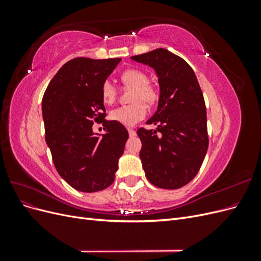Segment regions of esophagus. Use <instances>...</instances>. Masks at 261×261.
Wrapping results in <instances>:
<instances>
[{
	"mask_svg": "<svg viewBox=\"0 0 261 261\" xmlns=\"http://www.w3.org/2000/svg\"><path fill=\"white\" fill-rule=\"evenodd\" d=\"M128 134H129L130 137H134V136H136V130H134L132 128H128Z\"/></svg>",
	"mask_w": 261,
	"mask_h": 261,
	"instance_id": "34e87169",
	"label": "esophagus"
}]
</instances>
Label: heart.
I'll return each mask as SVG.
<instances>
[{"mask_svg":"<svg viewBox=\"0 0 261 261\" xmlns=\"http://www.w3.org/2000/svg\"><path fill=\"white\" fill-rule=\"evenodd\" d=\"M121 81L126 87L134 88L132 98L133 103L118 107L110 112V118L125 126H134L144 120L148 113V105H153L158 99V91L149 84L148 76L139 69H126L121 75ZM102 100L107 105H112L116 99L117 91L112 82L106 81L101 87Z\"/></svg>","mask_w":261,"mask_h":261,"instance_id":"1","label":"heart"}]
</instances>
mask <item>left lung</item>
<instances>
[{
    "label": "left lung",
    "mask_w": 261,
    "mask_h": 261,
    "mask_svg": "<svg viewBox=\"0 0 261 261\" xmlns=\"http://www.w3.org/2000/svg\"><path fill=\"white\" fill-rule=\"evenodd\" d=\"M130 59L152 67L160 86L156 112L147 121L158 125L156 129L137 130L146 177L156 187L180 188L197 175L209 145L206 105L199 83L193 68L167 49Z\"/></svg>",
    "instance_id": "left-lung-1"
}]
</instances>
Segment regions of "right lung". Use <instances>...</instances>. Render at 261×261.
<instances>
[{
	"label": "right lung",
	"mask_w": 261,
	"mask_h": 261,
	"mask_svg": "<svg viewBox=\"0 0 261 261\" xmlns=\"http://www.w3.org/2000/svg\"><path fill=\"white\" fill-rule=\"evenodd\" d=\"M122 59L76 58L52 78L42 98L45 141L61 177L80 192L94 193L111 185L128 132L107 121L101 87ZM102 122L106 134L92 132Z\"/></svg>",
	"instance_id": "1"
}]
</instances>
